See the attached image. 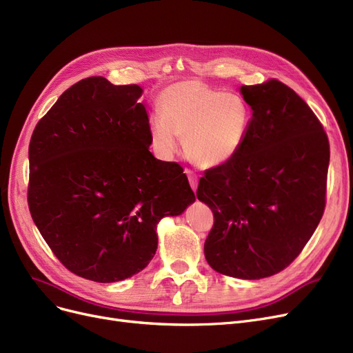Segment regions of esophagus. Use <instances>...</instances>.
I'll return each instance as SVG.
<instances>
[{"label": "esophagus", "mask_w": 353, "mask_h": 353, "mask_svg": "<svg viewBox=\"0 0 353 353\" xmlns=\"http://www.w3.org/2000/svg\"><path fill=\"white\" fill-rule=\"evenodd\" d=\"M186 174H188V179H189V183H190V188L193 189V192H196V189H198V176L194 174V173H192L190 170H186L185 172Z\"/></svg>", "instance_id": "34e87169"}]
</instances>
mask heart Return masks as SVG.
<instances>
[{
    "label": "heart",
    "instance_id": "1",
    "mask_svg": "<svg viewBox=\"0 0 353 353\" xmlns=\"http://www.w3.org/2000/svg\"><path fill=\"white\" fill-rule=\"evenodd\" d=\"M160 116H152L148 132L160 155L177 151L183 139L188 159L201 168H215L232 160L241 148L250 110L244 99L212 88L198 80L168 85L157 101Z\"/></svg>",
    "mask_w": 353,
    "mask_h": 353
}]
</instances>
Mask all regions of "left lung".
<instances>
[{
    "label": "left lung",
    "mask_w": 353,
    "mask_h": 353,
    "mask_svg": "<svg viewBox=\"0 0 353 353\" xmlns=\"http://www.w3.org/2000/svg\"><path fill=\"white\" fill-rule=\"evenodd\" d=\"M252 119L241 148L208 170L198 199L215 223L203 245L223 275L262 279L292 263L325 206L329 139L316 114L278 80L241 85Z\"/></svg>",
    "instance_id": "1"
}]
</instances>
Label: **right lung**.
I'll return each mask as SVG.
<instances>
[{"mask_svg": "<svg viewBox=\"0 0 353 353\" xmlns=\"http://www.w3.org/2000/svg\"><path fill=\"white\" fill-rule=\"evenodd\" d=\"M137 84L90 77L63 91L29 145V210L75 275L110 283L134 276L159 245L157 225L196 201L176 163L150 152Z\"/></svg>", "mask_w": 353, "mask_h": 353, "instance_id": "1", "label": "right lung"}]
</instances>
